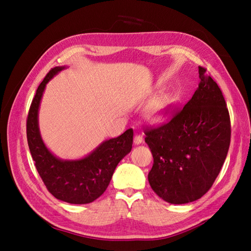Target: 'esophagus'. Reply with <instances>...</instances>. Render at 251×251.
I'll list each match as a JSON object with an SVG mask.
<instances>
[{
    "instance_id": "esophagus-1",
    "label": "esophagus",
    "mask_w": 251,
    "mask_h": 251,
    "mask_svg": "<svg viewBox=\"0 0 251 251\" xmlns=\"http://www.w3.org/2000/svg\"><path fill=\"white\" fill-rule=\"evenodd\" d=\"M142 142H143L142 135L136 134L135 137H134V143H135V144H140V143H142Z\"/></svg>"
}]
</instances>
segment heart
<instances>
[{"label": "heart", "mask_w": 251, "mask_h": 251, "mask_svg": "<svg viewBox=\"0 0 251 251\" xmlns=\"http://www.w3.org/2000/svg\"><path fill=\"white\" fill-rule=\"evenodd\" d=\"M163 108H164L163 102L159 101V102L155 103V104L153 105V107H151V108L150 109L149 116H150L151 119H158V118H160V116L162 115Z\"/></svg>", "instance_id": "1"}]
</instances>
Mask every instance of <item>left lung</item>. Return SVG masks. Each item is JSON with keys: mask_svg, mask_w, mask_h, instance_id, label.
<instances>
[{"mask_svg": "<svg viewBox=\"0 0 251 251\" xmlns=\"http://www.w3.org/2000/svg\"><path fill=\"white\" fill-rule=\"evenodd\" d=\"M199 88L172 118L147 126L146 142L154 158L149 173L153 191L164 201L200 199L214 184L230 144V117L222 91L199 67Z\"/></svg>", "mask_w": 251, "mask_h": 251, "instance_id": "left-lung-1", "label": "left lung"}]
</instances>
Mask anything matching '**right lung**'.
<instances>
[{"label": "right lung", "instance_id": "1", "mask_svg": "<svg viewBox=\"0 0 251 251\" xmlns=\"http://www.w3.org/2000/svg\"><path fill=\"white\" fill-rule=\"evenodd\" d=\"M51 69L40 83L27 117V140L35 168L49 193L72 204L93 202L107 189L117 164L132 150L133 128L117 138L102 142L93 153L79 160H60L45 146L37 125V112L46 83L63 70Z\"/></svg>", "mask_w": 251, "mask_h": 251}]
</instances>
